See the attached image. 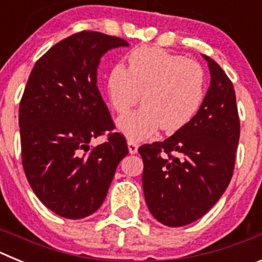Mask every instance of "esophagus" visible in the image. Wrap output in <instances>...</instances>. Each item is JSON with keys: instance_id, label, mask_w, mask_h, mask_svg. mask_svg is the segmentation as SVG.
<instances>
[{"instance_id": "1", "label": "esophagus", "mask_w": 262, "mask_h": 262, "mask_svg": "<svg viewBox=\"0 0 262 262\" xmlns=\"http://www.w3.org/2000/svg\"><path fill=\"white\" fill-rule=\"evenodd\" d=\"M127 145H128V152L131 155H134V154H136V152H138V143L136 142H134V140H131V139H129V140H127Z\"/></svg>"}]
</instances>
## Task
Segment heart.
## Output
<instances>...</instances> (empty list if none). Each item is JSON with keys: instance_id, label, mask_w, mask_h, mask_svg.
<instances>
[{"instance_id": "1", "label": "heart", "mask_w": 262, "mask_h": 262, "mask_svg": "<svg viewBox=\"0 0 262 262\" xmlns=\"http://www.w3.org/2000/svg\"><path fill=\"white\" fill-rule=\"evenodd\" d=\"M107 94L119 114L144 101L117 123L127 138L140 140L159 127L173 133L193 119L205 97V72L195 60L163 48L139 47L128 53L127 69L115 66L108 72Z\"/></svg>"}]
</instances>
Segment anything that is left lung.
Masks as SVG:
<instances>
[{
	"label": "left lung",
	"mask_w": 262,
	"mask_h": 262,
	"mask_svg": "<svg viewBox=\"0 0 262 262\" xmlns=\"http://www.w3.org/2000/svg\"><path fill=\"white\" fill-rule=\"evenodd\" d=\"M203 57L211 82L200 110L170 138L139 148L145 202L168 227L202 217L226 191L235 166L240 138L235 89L216 61Z\"/></svg>",
	"instance_id": "8db88e82"
}]
</instances>
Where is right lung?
I'll return each mask as SVG.
<instances>
[{
	"label": "right lung",
	"instance_id": "right-lung-1",
	"mask_svg": "<svg viewBox=\"0 0 262 262\" xmlns=\"http://www.w3.org/2000/svg\"><path fill=\"white\" fill-rule=\"evenodd\" d=\"M127 46L102 32H77L51 47L27 80L19 103L23 169L40 202L67 219L101 207L128 154L97 86L99 59ZM106 130L108 140L92 147L90 140Z\"/></svg>",
	"mask_w": 262,
	"mask_h": 262
}]
</instances>
